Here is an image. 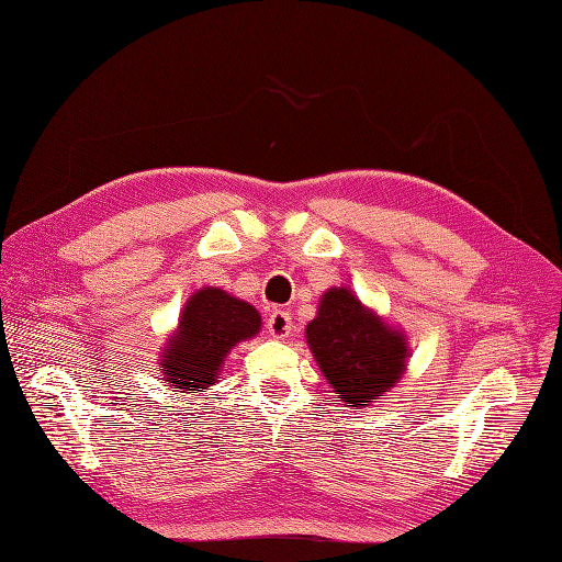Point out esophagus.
Instances as JSON below:
<instances>
[{
  "mask_svg": "<svg viewBox=\"0 0 562 562\" xmlns=\"http://www.w3.org/2000/svg\"><path fill=\"white\" fill-rule=\"evenodd\" d=\"M266 328L272 337H276V340H284V337L292 330V316L286 311H272L268 316Z\"/></svg>",
  "mask_w": 562,
  "mask_h": 562,
  "instance_id": "esophagus-1",
  "label": "esophagus"
}]
</instances>
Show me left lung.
Instances as JSON below:
<instances>
[{"label": "left lung", "mask_w": 562, "mask_h": 562, "mask_svg": "<svg viewBox=\"0 0 562 562\" xmlns=\"http://www.w3.org/2000/svg\"><path fill=\"white\" fill-rule=\"evenodd\" d=\"M306 337L333 393L349 407L383 397L404 373L402 335L361 306L349 290L325 292Z\"/></svg>", "instance_id": "8db88e82"}]
</instances>
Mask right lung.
Masks as SVG:
<instances>
[{
  "instance_id": "add662e5",
  "label": "right lung",
  "mask_w": 562,
  "mask_h": 562,
  "mask_svg": "<svg viewBox=\"0 0 562 562\" xmlns=\"http://www.w3.org/2000/svg\"><path fill=\"white\" fill-rule=\"evenodd\" d=\"M260 330L258 311L215 286L195 292L181 313L179 333L165 349L160 369L177 390H205L215 383L227 351Z\"/></svg>"
}]
</instances>
